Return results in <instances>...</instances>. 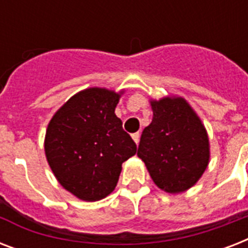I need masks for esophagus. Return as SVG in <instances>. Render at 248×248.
Wrapping results in <instances>:
<instances>
[{
  "mask_svg": "<svg viewBox=\"0 0 248 248\" xmlns=\"http://www.w3.org/2000/svg\"><path fill=\"white\" fill-rule=\"evenodd\" d=\"M132 139H134V141H135L136 144L139 143V139H140V134H139V132H135V134H132Z\"/></svg>",
  "mask_w": 248,
  "mask_h": 248,
  "instance_id": "obj_1",
  "label": "esophagus"
}]
</instances>
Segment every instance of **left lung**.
Listing matches in <instances>:
<instances>
[{"label": "left lung", "mask_w": 248, "mask_h": 248, "mask_svg": "<svg viewBox=\"0 0 248 248\" xmlns=\"http://www.w3.org/2000/svg\"><path fill=\"white\" fill-rule=\"evenodd\" d=\"M153 120L143 130L138 157L155 184L181 193L200 180L210 159L206 128L183 97L152 100Z\"/></svg>", "instance_id": "1"}]
</instances>
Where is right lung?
I'll return each instance as SVG.
<instances>
[{
    "mask_svg": "<svg viewBox=\"0 0 248 248\" xmlns=\"http://www.w3.org/2000/svg\"><path fill=\"white\" fill-rule=\"evenodd\" d=\"M121 93L91 87L76 93L54 114L45 153L60 185L79 200L99 201L114 190L122 163L136 144L116 116Z\"/></svg>",
    "mask_w": 248,
    "mask_h": 248,
    "instance_id": "add662e5",
    "label": "right lung"
}]
</instances>
